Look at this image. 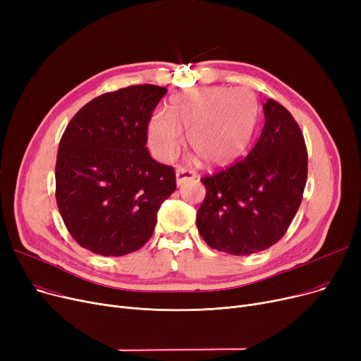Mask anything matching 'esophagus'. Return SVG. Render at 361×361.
Listing matches in <instances>:
<instances>
[{
    "mask_svg": "<svg viewBox=\"0 0 361 361\" xmlns=\"http://www.w3.org/2000/svg\"><path fill=\"white\" fill-rule=\"evenodd\" d=\"M176 177H177V185H181L185 180L196 177V174H195V171H192V169H187V168L178 166L177 171H176Z\"/></svg>",
    "mask_w": 361,
    "mask_h": 361,
    "instance_id": "obj_1",
    "label": "esophagus"
}]
</instances>
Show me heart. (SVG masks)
Here are the masks:
<instances>
[{"instance_id": "b5f03b06", "label": "heart", "mask_w": 361, "mask_h": 361, "mask_svg": "<svg viewBox=\"0 0 361 361\" xmlns=\"http://www.w3.org/2000/svg\"><path fill=\"white\" fill-rule=\"evenodd\" d=\"M259 117L255 93L238 87H204L174 98L166 116H155L147 127L154 155L173 161L188 135L192 149L211 166L234 162L247 147Z\"/></svg>"}]
</instances>
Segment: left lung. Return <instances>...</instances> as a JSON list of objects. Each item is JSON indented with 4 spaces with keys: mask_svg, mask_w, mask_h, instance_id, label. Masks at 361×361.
<instances>
[{
    "mask_svg": "<svg viewBox=\"0 0 361 361\" xmlns=\"http://www.w3.org/2000/svg\"><path fill=\"white\" fill-rule=\"evenodd\" d=\"M264 126L243 161L200 181L206 197L196 224L212 249L249 256L269 249L295 216L307 180V149L290 111L263 104Z\"/></svg>",
    "mask_w": 361,
    "mask_h": 361,
    "instance_id": "left-lung-1",
    "label": "left lung"
}]
</instances>
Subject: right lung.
<instances>
[{"mask_svg":"<svg viewBox=\"0 0 361 361\" xmlns=\"http://www.w3.org/2000/svg\"><path fill=\"white\" fill-rule=\"evenodd\" d=\"M166 89L137 85L104 93L68 123L55 166V196L71 237L101 256H124L152 237L173 166L152 159L147 124Z\"/></svg>","mask_w":361,"mask_h":361,"instance_id":"obj_1","label":"right lung"}]
</instances>
